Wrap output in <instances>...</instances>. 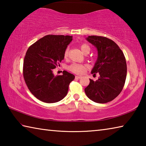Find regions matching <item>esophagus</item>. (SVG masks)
<instances>
[{
  "mask_svg": "<svg viewBox=\"0 0 146 146\" xmlns=\"http://www.w3.org/2000/svg\"><path fill=\"white\" fill-rule=\"evenodd\" d=\"M81 77H82L81 76H75V78L76 79H80Z\"/></svg>",
  "mask_w": 146,
  "mask_h": 146,
  "instance_id": "1",
  "label": "esophagus"
}]
</instances>
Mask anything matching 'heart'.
<instances>
[{
	"mask_svg": "<svg viewBox=\"0 0 146 146\" xmlns=\"http://www.w3.org/2000/svg\"><path fill=\"white\" fill-rule=\"evenodd\" d=\"M80 49L82 50L84 53H90V47L89 45L86 44H83L80 46ZM68 52H69V49L67 48L64 51V56L65 58H67L68 56ZM88 68V66L86 64H72L68 67V70L72 71L73 73H75L76 74H82L87 70Z\"/></svg>",
	"mask_w": 146,
	"mask_h": 146,
	"instance_id": "heart-1",
	"label": "heart"
}]
</instances>
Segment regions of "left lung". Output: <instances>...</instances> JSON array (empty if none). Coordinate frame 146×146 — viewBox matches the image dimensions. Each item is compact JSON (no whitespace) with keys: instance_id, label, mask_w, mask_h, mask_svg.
I'll use <instances>...</instances> for the list:
<instances>
[{"instance_id":"8db88e82","label":"left lung","mask_w":146,"mask_h":146,"mask_svg":"<svg viewBox=\"0 0 146 146\" xmlns=\"http://www.w3.org/2000/svg\"><path fill=\"white\" fill-rule=\"evenodd\" d=\"M86 40L97 49V60L91 73H98L100 76L96 81L90 79L85 93L93 102L107 103L117 97L124 86L127 75L125 56L117 44L111 39L93 35L86 37Z\"/></svg>"}]
</instances>
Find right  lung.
<instances>
[{
  "mask_svg": "<svg viewBox=\"0 0 146 146\" xmlns=\"http://www.w3.org/2000/svg\"><path fill=\"white\" fill-rule=\"evenodd\" d=\"M72 40V36L48 35L32 44L26 51L24 78L29 91L38 100L55 103L68 94L75 75L64 71L62 75L55 76L53 71L64 59V51Z\"/></svg>",
  "mask_w": 146,
  "mask_h": 146,
  "instance_id": "obj_1",
  "label": "right lung"
}]
</instances>
